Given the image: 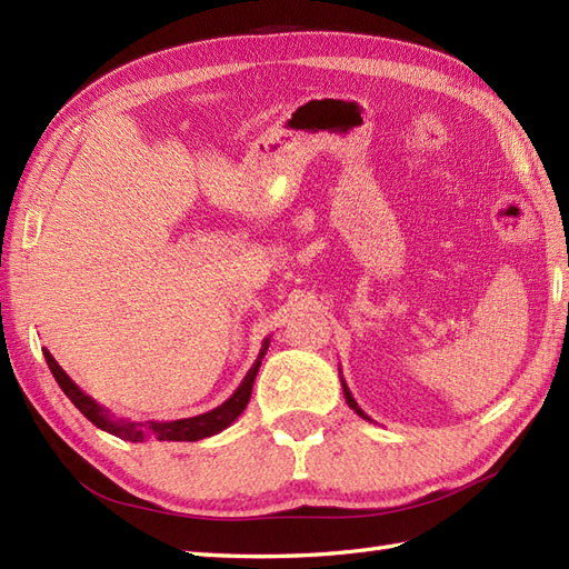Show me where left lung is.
Returning <instances> with one entry per match:
<instances>
[{
  "label": "left lung",
  "instance_id": "left-lung-1",
  "mask_svg": "<svg viewBox=\"0 0 569 569\" xmlns=\"http://www.w3.org/2000/svg\"><path fill=\"white\" fill-rule=\"evenodd\" d=\"M340 381H342V391H345V398H347V403H349V408H352L355 410V413L357 416H361V418H365V420H371L367 413H365V410H361L359 408V403L355 401V396H352V391H349V386H347V381L342 379V371H340Z\"/></svg>",
  "mask_w": 569,
  "mask_h": 569
}]
</instances>
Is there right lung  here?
<instances>
[{"mask_svg":"<svg viewBox=\"0 0 569 569\" xmlns=\"http://www.w3.org/2000/svg\"><path fill=\"white\" fill-rule=\"evenodd\" d=\"M269 337H266L259 357L253 361L251 369L247 371L244 381L237 386V391L227 398L222 406H217L208 413L202 416H192V418H180V420H147V422H134V420H122L114 418L110 410L104 406H100L94 398H90L84 393L80 386L72 381L68 373L60 369L58 361L53 359V355L43 349L46 365L51 369V373L56 377L58 386L63 389V393L70 398L72 406H76L80 413L88 418L92 426H98L100 430L117 435V438L129 440V442H149V440H159V442H196L202 438H210V435L222 432L224 428L232 426V422L241 416V410L247 408L249 396H251V386L253 379H257V371L261 367V359L266 357V349H269Z\"/></svg>","mask_w":569,"mask_h":569,"instance_id":"obj_1","label":"right lung"}]
</instances>
